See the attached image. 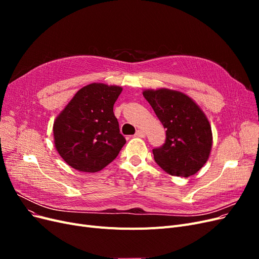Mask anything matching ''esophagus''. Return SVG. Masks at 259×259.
I'll list each match as a JSON object with an SVG mask.
<instances>
[{"instance_id": "1", "label": "esophagus", "mask_w": 259, "mask_h": 259, "mask_svg": "<svg viewBox=\"0 0 259 259\" xmlns=\"http://www.w3.org/2000/svg\"><path fill=\"white\" fill-rule=\"evenodd\" d=\"M136 137H145V132L142 130H138L135 134Z\"/></svg>"}]
</instances>
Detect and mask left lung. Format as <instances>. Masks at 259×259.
I'll list each match as a JSON object with an SVG mask.
<instances>
[{"label": "left lung", "mask_w": 259, "mask_h": 259, "mask_svg": "<svg viewBox=\"0 0 259 259\" xmlns=\"http://www.w3.org/2000/svg\"><path fill=\"white\" fill-rule=\"evenodd\" d=\"M143 94L166 130L165 143L152 150L154 161L169 175H194L206 163L211 148L205 114L180 92L162 89Z\"/></svg>", "instance_id": "1"}]
</instances>
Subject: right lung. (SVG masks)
<instances>
[{
	"mask_svg": "<svg viewBox=\"0 0 259 259\" xmlns=\"http://www.w3.org/2000/svg\"><path fill=\"white\" fill-rule=\"evenodd\" d=\"M120 86L93 83L77 92L54 123L55 146L68 165L95 173L106 167L126 143L113 105Z\"/></svg>",
	"mask_w": 259,
	"mask_h": 259,
	"instance_id": "right-lung-1",
	"label": "right lung"
}]
</instances>
